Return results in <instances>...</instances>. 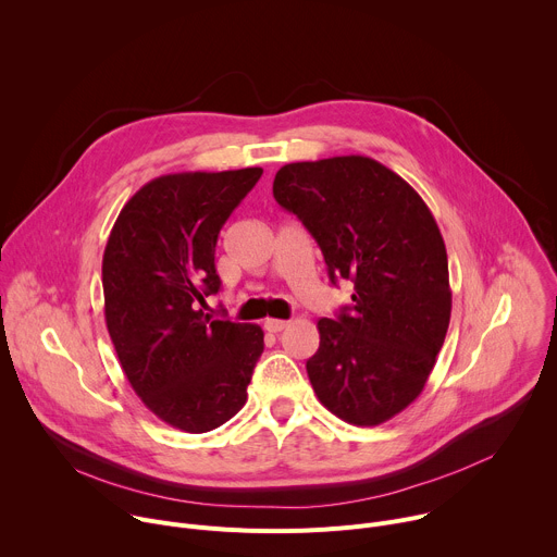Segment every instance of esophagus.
<instances>
[{
    "label": "esophagus",
    "instance_id": "obj_1",
    "mask_svg": "<svg viewBox=\"0 0 557 557\" xmlns=\"http://www.w3.org/2000/svg\"><path fill=\"white\" fill-rule=\"evenodd\" d=\"M286 326H288L286 320H273V317H269V320L264 322V329H267L269 333H280V331H284Z\"/></svg>",
    "mask_w": 557,
    "mask_h": 557
}]
</instances>
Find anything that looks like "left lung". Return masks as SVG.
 I'll use <instances>...</instances> for the list:
<instances>
[{
  "label": "left lung",
  "mask_w": 557,
  "mask_h": 557,
  "mask_svg": "<svg viewBox=\"0 0 557 557\" xmlns=\"http://www.w3.org/2000/svg\"><path fill=\"white\" fill-rule=\"evenodd\" d=\"M273 196L324 253L329 277L355 284L337 320L317 322L310 385L335 417L372 428L423 392L451 314L447 251L423 198L368 156L284 165Z\"/></svg>",
  "instance_id": "8db88e82"
}]
</instances>
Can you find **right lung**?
Masks as SVG:
<instances>
[{
  "instance_id": "add662e5",
  "label": "right lung",
  "mask_w": 557,
  "mask_h": 557,
  "mask_svg": "<svg viewBox=\"0 0 557 557\" xmlns=\"http://www.w3.org/2000/svg\"><path fill=\"white\" fill-rule=\"evenodd\" d=\"M260 176V168L158 176L127 200L108 237L106 324L121 368L147 410L189 434L243 410L264 350L260 326L198 308L220 290L218 233Z\"/></svg>"
}]
</instances>
